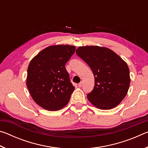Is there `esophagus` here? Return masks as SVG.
I'll list each match as a JSON object with an SVG mask.
<instances>
[{
	"mask_svg": "<svg viewBox=\"0 0 148 148\" xmlns=\"http://www.w3.org/2000/svg\"><path fill=\"white\" fill-rule=\"evenodd\" d=\"M82 86H83V82H79V83L78 84V86H79V87H81Z\"/></svg>",
	"mask_w": 148,
	"mask_h": 148,
	"instance_id": "esophagus-1",
	"label": "esophagus"
}]
</instances>
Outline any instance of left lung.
Instances as JSON below:
<instances>
[{"label":"left lung","mask_w":148,"mask_h":148,"mask_svg":"<svg viewBox=\"0 0 148 148\" xmlns=\"http://www.w3.org/2000/svg\"><path fill=\"white\" fill-rule=\"evenodd\" d=\"M76 54L89 65L95 77L93 90L87 99L95 107L110 110L120 104L130 86L128 65L109 48L100 46H81Z\"/></svg>","instance_id":"1"}]
</instances>
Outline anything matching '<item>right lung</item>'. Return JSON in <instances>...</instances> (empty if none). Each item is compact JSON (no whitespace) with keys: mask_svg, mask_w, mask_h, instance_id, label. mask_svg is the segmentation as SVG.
Masks as SVG:
<instances>
[{"mask_svg":"<svg viewBox=\"0 0 148 148\" xmlns=\"http://www.w3.org/2000/svg\"><path fill=\"white\" fill-rule=\"evenodd\" d=\"M76 47L50 46L42 50L27 69V86L32 99L49 111H57L68 104L75 87L65 64L74 53Z\"/></svg>","mask_w":148,"mask_h":148,"instance_id":"obj_1","label":"right lung"}]
</instances>
